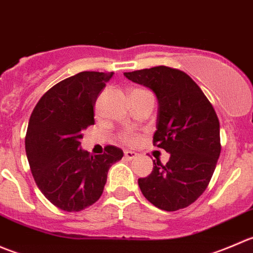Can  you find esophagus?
I'll use <instances>...</instances> for the list:
<instances>
[{"instance_id":"1","label":"esophagus","mask_w":253,"mask_h":253,"mask_svg":"<svg viewBox=\"0 0 253 253\" xmlns=\"http://www.w3.org/2000/svg\"><path fill=\"white\" fill-rule=\"evenodd\" d=\"M137 157V153L132 152V150H125V158L127 160H132Z\"/></svg>"}]
</instances>
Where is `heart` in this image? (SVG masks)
<instances>
[{
    "mask_svg": "<svg viewBox=\"0 0 253 253\" xmlns=\"http://www.w3.org/2000/svg\"><path fill=\"white\" fill-rule=\"evenodd\" d=\"M121 139L126 143H133L134 142V136L131 132H126V133L121 134Z\"/></svg>",
    "mask_w": 253,
    "mask_h": 253,
    "instance_id": "1",
    "label": "heart"
}]
</instances>
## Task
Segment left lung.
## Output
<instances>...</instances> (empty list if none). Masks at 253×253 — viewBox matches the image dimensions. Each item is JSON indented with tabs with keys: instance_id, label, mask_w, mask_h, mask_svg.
Wrapping results in <instances>:
<instances>
[{
	"instance_id": "left-lung-1",
	"label": "left lung",
	"mask_w": 253,
	"mask_h": 253,
	"mask_svg": "<svg viewBox=\"0 0 253 253\" xmlns=\"http://www.w3.org/2000/svg\"><path fill=\"white\" fill-rule=\"evenodd\" d=\"M147 86L158 100L153 143L170 154L162 165L138 178L143 196L152 205L174 211L192 205L206 191L220 155V126L213 106L185 72L167 66L125 72Z\"/></svg>"
}]
</instances>
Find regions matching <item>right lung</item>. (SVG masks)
I'll return each mask as SVG.
<instances>
[{
  "label": "right lung",
  "mask_w": 253,
  "mask_h": 253,
  "mask_svg": "<svg viewBox=\"0 0 253 253\" xmlns=\"http://www.w3.org/2000/svg\"><path fill=\"white\" fill-rule=\"evenodd\" d=\"M114 73L81 72L47 90L30 116L25 152L42 195L66 211H79L103 195L108 171L124 152L108 145L104 154L81 148L82 131L94 125V105Z\"/></svg>",
  "instance_id": "obj_1"
}]
</instances>
